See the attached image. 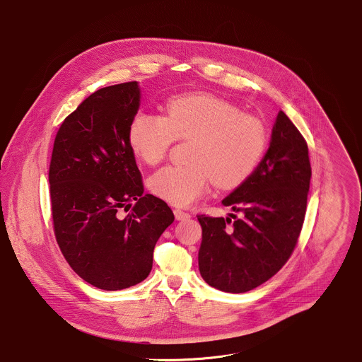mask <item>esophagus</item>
<instances>
[{
  "label": "esophagus",
  "mask_w": 362,
  "mask_h": 362,
  "mask_svg": "<svg viewBox=\"0 0 362 362\" xmlns=\"http://www.w3.org/2000/svg\"><path fill=\"white\" fill-rule=\"evenodd\" d=\"M173 214H175V218H176L177 221H186V219L190 218V214H187V212H185V211H182V209H175Z\"/></svg>",
  "instance_id": "1"
}]
</instances>
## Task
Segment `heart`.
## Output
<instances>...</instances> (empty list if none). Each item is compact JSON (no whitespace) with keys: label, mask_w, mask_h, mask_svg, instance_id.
Returning <instances> with one entry per match:
<instances>
[{"label":"heart","mask_w":362,"mask_h":362,"mask_svg":"<svg viewBox=\"0 0 362 362\" xmlns=\"http://www.w3.org/2000/svg\"><path fill=\"white\" fill-rule=\"evenodd\" d=\"M175 138H194L192 164L161 168L147 186L168 204L189 206L208 192L211 179L219 187L241 183L264 150L266 131L257 118L211 93L175 95L165 103V115L138 112L128 128L132 151L148 165L165 157Z\"/></svg>","instance_id":"heart-1"}]
</instances>
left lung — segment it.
Returning <instances> with one entry per match:
<instances>
[{"label":"left lung","instance_id":"left-lung-1","mask_svg":"<svg viewBox=\"0 0 362 362\" xmlns=\"http://www.w3.org/2000/svg\"><path fill=\"white\" fill-rule=\"evenodd\" d=\"M306 140L279 110L269 148L250 176L222 201L240 218L198 216L201 277L211 286L243 293L272 279L298 243L310 189Z\"/></svg>","mask_w":362,"mask_h":362}]
</instances>
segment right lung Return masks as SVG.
<instances>
[{"mask_svg":"<svg viewBox=\"0 0 362 362\" xmlns=\"http://www.w3.org/2000/svg\"><path fill=\"white\" fill-rule=\"evenodd\" d=\"M139 106L138 81L98 89L63 121L54 143L49 185L56 241L70 267L103 291L147 279L154 247L175 221L165 201L143 194L128 143ZM132 204L127 217L119 215Z\"/></svg>","mask_w":362,"mask_h":362,"instance_id":"add662e5","label":"right lung"}]
</instances>
